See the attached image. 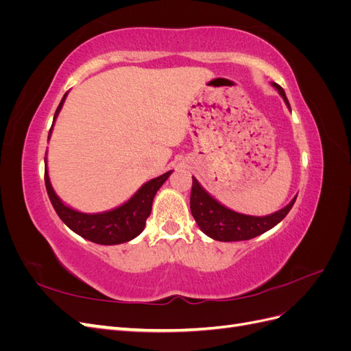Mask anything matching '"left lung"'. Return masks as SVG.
<instances>
[{
  "instance_id": "left-lung-1",
  "label": "left lung",
  "mask_w": 351,
  "mask_h": 351,
  "mask_svg": "<svg viewBox=\"0 0 351 351\" xmlns=\"http://www.w3.org/2000/svg\"><path fill=\"white\" fill-rule=\"evenodd\" d=\"M274 86L278 89L287 107L290 108L284 89L278 86L277 83H274ZM294 202L295 197L285 208L268 217L243 215L218 204L214 197H210L200 187L197 180L193 177L192 193H190V210H192V215L197 222L199 228L210 239L218 241H241L261 236L265 231L277 226L289 214Z\"/></svg>"
}]
</instances>
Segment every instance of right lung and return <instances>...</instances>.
Here are the masks:
<instances>
[{
	"instance_id": "obj_1",
	"label": "right lung",
	"mask_w": 351,
	"mask_h": 351,
	"mask_svg": "<svg viewBox=\"0 0 351 351\" xmlns=\"http://www.w3.org/2000/svg\"><path fill=\"white\" fill-rule=\"evenodd\" d=\"M66 97L67 93L62 97L58 105L54 120L57 119L62 104H64ZM51 130L52 127L49 129V134H51ZM169 174H171V171L159 176L151 180V182H147L146 184H143L139 190H137L136 195L129 202H125L124 205L115 208L112 210L104 212V214H93V215L82 214V212L74 210L62 204V202L58 199V196L54 193V190H52L47 168H45V187H47L51 204L57 212V215L70 230L77 232V234L82 236L83 239L93 243L120 244L134 239L143 231L146 219L151 215L154 197L158 192V189L164 184V182L169 177Z\"/></svg>"
}]
</instances>
